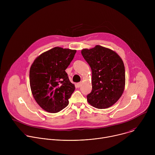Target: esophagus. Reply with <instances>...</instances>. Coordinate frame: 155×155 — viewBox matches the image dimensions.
Returning a JSON list of instances; mask_svg holds the SVG:
<instances>
[{"mask_svg": "<svg viewBox=\"0 0 155 155\" xmlns=\"http://www.w3.org/2000/svg\"><path fill=\"white\" fill-rule=\"evenodd\" d=\"M81 84H82V82H80V83H78L77 84V86L78 87H80L81 86Z\"/></svg>", "mask_w": 155, "mask_h": 155, "instance_id": "1", "label": "esophagus"}]
</instances>
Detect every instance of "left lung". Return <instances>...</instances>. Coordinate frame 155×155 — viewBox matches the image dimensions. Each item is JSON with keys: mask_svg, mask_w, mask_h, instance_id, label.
I'll use <instances>...</instances> for the list:
<instances>
[{"mask_svg": "<svg viewBox=\"0 0 155 155\" xmlns=\"http://www.w3.org/2000/svg\"><path fill=\"white\" fill-rule=\"evenodd\" d=\"M81 53L92 71V91L87 96L88 103L99 109L112 106L124 90L123 60L114 51L100 45L83 49Z\"/></svg>", "mask_w": 155, "mask_h": 155, "instance_id": "8db88e82", "label": "left lung"}]
</instances>
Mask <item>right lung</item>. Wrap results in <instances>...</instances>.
I'll use <instances>...</instances> for the list:
<instances>
[{
  "mask_svg": "<svg viewBox=\"0 0 155 155\" xmlns=\"http://www.w3.org/2000/svg\"><path fill=\"white\" fill-rule=\"evenodd\" d=\"M76 50L54 47L38 56L29 71L30 86L37 103L45 111L57 113L67 107L75 87L65 70Z\"/></svg>",
  "mask_w": 155,
  "mask_h": 155,
  "instance_id": "right-lung-1",
  "label": "right lung"
}]
</instances>
